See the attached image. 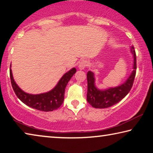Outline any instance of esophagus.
<instances>
[{
	"mask_svg": "<svg viewBox=\"0 0 153 153\" xmlns=\"http://www.w3.org/2000/svg\"><path fill=\"white\" fill-rule=\"evenodd\" d=\"M88 64V61L84 59V60H82L79 62V63L78 65V69L79 70H83V69H84L85 67H86Z\"/></svg>",
	"mask_w": 153,
	"mask_h": 153,
	"instance_id": "34e87169",
	"label": "esophagus"
}]
</instances>
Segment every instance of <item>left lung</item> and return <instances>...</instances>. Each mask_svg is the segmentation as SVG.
I'll return each mask as SVG.
<instances>
[{"mask_svg": "<svg viewBox=\"0 0 153 153\" xmlns=\"http://www.w3.org/2000/svg\"><path fill=\"white\" fill-rule=\"evenodd\" d=\"M130 50L134 57L133 70L128 79L120 86L103 90L99 89L96 86L94 74L91 71L88 72L87 101L92 107L97 108L110 107L122 100L130 91L136 71V56L134 46H130Z\"/></svg>", "mask_w": 153, "mask_h": 153, "instance_id": "obj_1", "label": "left lung"}]
</instances>
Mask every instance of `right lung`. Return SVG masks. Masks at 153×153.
I'll list each match as a JSON object with an SVG mask.
<instances>
[{"label":"right lung","instance_id":"right-lung-1","mask_svg":"<svg viewBox=\"0 0 153 153\" xmlns=\"http://www.w3.org/2000/svg\"><path fill=\"white\" fill-rule=\"evenodd\" d=\"M76 72V69L75 67L71 69L62 76L57 84L51 90L38 94H29L21 89L15 82L11 69H10V78L13 89L21 101L30 107L48 112L57 109L63 104L65 90L67 83Z\"/></svg>","mask_w":153,"mask_h":153}]
</instances>
